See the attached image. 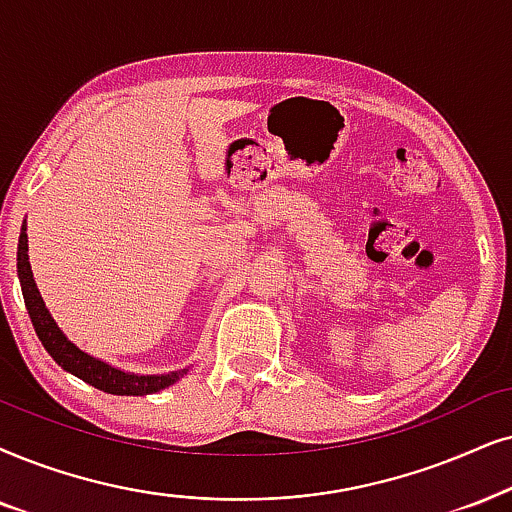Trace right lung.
Masks as SVG:
<instances>
[{"label": "right lung", "instance_id": "right-lung-1", "mask_svg": "<svg viewBox=\"0 0 512 512\" xmlns=\"http://www.w3.org/2000/svg\"><path fill=\"white\" fill-rule=\"evenodd\" d=\"M18 278H21L23 300L25 307H28L30 321L35 326V333L42 340L44 349H47L51 359L63 371L77 375V378L96 387V390L108 394H127V397H144V394L165 390V387L177 383L181 375L186 373L174 371L165 375H134L118 371V368L103 364V361L89 357L82 349H77L66 335L58 331L56 321L51 319V314L47 312L40 297V290L35 286V278H32L28 262V234H25V226L21 229V238H18Z\"/></svg>", "mask_w": 512, "mask_h": 512}]
</instances>
